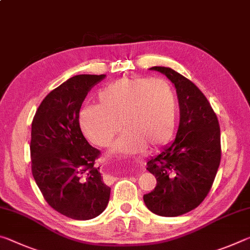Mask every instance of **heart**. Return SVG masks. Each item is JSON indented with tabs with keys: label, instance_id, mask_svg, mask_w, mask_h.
<instances>
[{
	"label": "heart",
	"instance_id": "b5f03b06",
	"mask_svg": "<svg viewBox=\"0 0 250 250\" xmlns=\"http://www.w3.org/2000/svg\"><path fill=\"white\" fill-rule=\"evenodd\" d=\"M177 101L166 80L121 78L97 94V105L79 112V125L88 140L108 146L120 130L112 153L132 154L170 142L175 131Z\"/></svg>",
	"mask_w": 250,
	"mask_h": 250
}]
</instances>
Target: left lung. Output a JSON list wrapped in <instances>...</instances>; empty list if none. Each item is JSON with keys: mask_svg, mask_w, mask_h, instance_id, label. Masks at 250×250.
Segmentation results:
<instances>
[{"mask_svg": "<svg viewBox=\"0 0 250 250\" xmlns=\"http://www.w3.org/2000/svg\"><path fill=\"white\" fill-rule=\"evenodd\" d=\"M174 83L180 105L176 138L149 160L146 170L156 179L143 195L152 213L175 217L204 201L221 163V129L216 113L195 83L168 67H151Z\"/></svg>", "mask_w": 250, "mask_h": 250, "instance_id": "1", "label": "left lung"}]
</instances>
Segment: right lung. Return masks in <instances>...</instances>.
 I'll list each match as a JSON object with an SVG mask.
<instances>
[{"instance_id":"right-lung-1","label":"right lung","mask_w":250,"mask_h":250,"mask_svg":"<svg viewBox=\"0 0 250 250\" xmlns=\"http://www.w3.org/2000/svg\"><path fill=\"white\" fill-rule=\"evenodd\" d=\"M105 75H77L55 88L34 116L31 133L32 173L45 201L66 217L87 221L104 210L110 198L99 167L100 151L79 125L84 98Z\"/></svg>"}]
</instances>
